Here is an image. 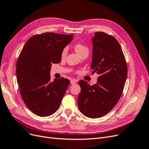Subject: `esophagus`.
Returning <instances> with one entry per match:
<instances>
[{
  "label": "esophagus",
  "instance_id": "1",
  "mask_svg": "<svg viewBox=\"0 0 149 149\" xmlns=\"http://www.w3.org/2000/svg\"><path fill=\"white\" fill-rule=\"evenodd\" d=\"M77 83V80L75 79H72L70 80V83L72 84V85H74V84H75Z\"/></svg>",
  "mask_w": 149,
  "mask_h": 149
}]
</instances>
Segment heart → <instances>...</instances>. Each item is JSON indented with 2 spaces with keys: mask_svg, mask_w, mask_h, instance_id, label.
<instances>
[{
  "mask_svg": "<svg viewBox=\"0 0 149 149\" xmlns=\"http://www.w3.org/2000/svg\"><path fill=\"white\" fill-rule=\"evenodd\" d=\"M74 48L75 49V50L76 51V52L80 56H81L82 54H83L84 53L86 52H89V49L87 46H86L85 45L83 44L81 42H77L74 44ZM67 52H68V49L67 47H64L61 52V58H64L66 57V55H67Z\"/></svg>",
  "mask_w": 149,
  "mask_h": 149,
  "instance_id": "1",
  "label": "heart"
}]
</instances>
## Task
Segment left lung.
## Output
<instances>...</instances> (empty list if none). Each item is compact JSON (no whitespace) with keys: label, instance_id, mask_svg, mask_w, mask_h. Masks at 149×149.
I'll return each mask as SVG.
<instances>
[{"label":"left lung","instance_id":"obj_1","mask_svg":"<svg viewBox=\"0 0 149 149\" xmlns=\"http://www.w3.org/2000/svg\"><path fill=\"white\" fill-rule=\"evenodd\" d=\"M92 74L99 76L93 86L80 80L81 91L78 107L80 112L90 118H100L117 104L122 95L127 77V65L116 39L105 32L97 31L93 38Z\"/></svg>","mask_w":149,"mask_h":149}]
</instances>
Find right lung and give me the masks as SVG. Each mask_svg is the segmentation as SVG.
<instances>
[{
	"label": "right lung",
	"instance_id": "right-lung-1",
	"mask_svg": "<svg viewBox=\"0 0 149 149\" xmlns=\"http://www.w3.org/2000/svg\"><path fill=\"white\" fill-rule=\"evenodd\" d=\"M73 34L46 32L30 37L16 63V77L21 97L30 110L41 117L50 116L59 108L70 80L61 77L50 81L52 64L59 63L62 49Z\"/></svg>",
	"mask_w": 149,
	"mask_h": 149
}]
</instances>
